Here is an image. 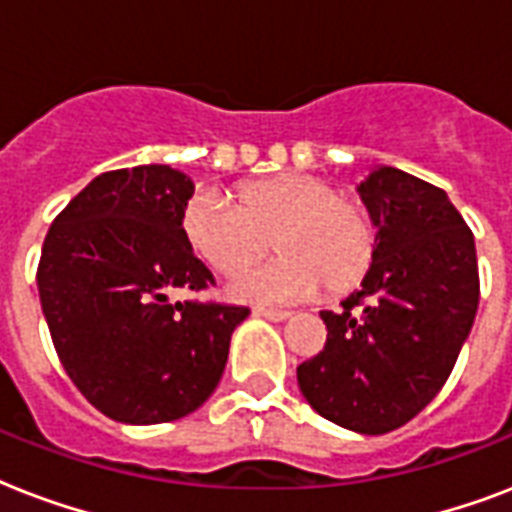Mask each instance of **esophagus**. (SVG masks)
<instances>
[{
    "label": "esophagus",
    "mask_w": 512,
    "mask_h": 512,
    "mask_svg": "<svg viewBox=\"0 0 512 512\" xmlns=\"http://www.w3.org/2000/svg\"><path fill=\"white\" fill-rule=\"evenodd\" d=\"M255 316H263L268 321H287L292 313L279 311V308H255Z\"/></svg>",
    "instance_id": "34e87169"
}]
</instances>
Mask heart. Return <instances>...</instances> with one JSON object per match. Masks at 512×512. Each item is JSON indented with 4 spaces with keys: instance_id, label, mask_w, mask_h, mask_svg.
Wrapping results in <instances>:
<instances>
[{
    "instance_id": "b5f03b06",
    "label": "heart",
    "mask_w": 512,
    "mask_h": 512,
    "mask_svg": "<svg viewBox=\"0 0 512 512\" xmlns=\"http://www.w3.org/2000/svg\"><path fill=\"white\" fill-rule=\"evenodd\" d=\"M183 233L212 271L233 276L271 244L281 255L231 284L249 303H292L324 284L340 295L364 279L374 260V231L364 207L319 175L284 172L239 185L236 204L196 191L183 209Z\"/></svg>"
}]
</instances>
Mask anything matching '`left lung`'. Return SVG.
<instances>
[{"mask_svg":"<svg viewBox=\"0 0 512 512\" xmlns=\"http://www.w3.org/2000/svg\"><path fill=\"white\" fill-rule=\"evenodd\" d=\"M374 260L327 345L297 366L305 401L329 422L382 436L417 417L449 380L478 311L476 241L441 188L396 167L358 183Z\"/></svg>","mask_w":512,"mask_h":512,"instance_id":"1","label":"left lung"}]
</instances>
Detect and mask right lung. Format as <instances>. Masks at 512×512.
Instances as JSON below:
<instances>
[{
    "label": "right lung",
    "mask_w": 512,
    "mask_h": 512,
    "mask_svg": "<svg viewBox=\"0 0 512 512\" xmlns=\"http://www.w3.org/2000/svg\"><path fill=\"white\" fill-rule=\"evenodd\" d=\"M193 180L170 164L103 172L55 217L36 271L58 358L95 409L124 425L196 412L225 372L249 308L172 300L212 273L183 233Z\"/></svg>",
    "instance_id": "add662e5"
}]
</instances>
